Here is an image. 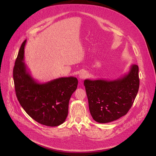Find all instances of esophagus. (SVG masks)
<instances>
[{
  "label": "esophagus",
  "instance_id": "34e87169",
  "mask_svg": "<svg viewBox=\"0 0 156 156\" xmlns=\"http://www.w3.org/2000/svg\"><path fill=\"white\" fill-rule=\"evenodd\" d=\"M87 76H88V73H87V72H86L85 71L81 72L79 75V78L81 79V80H83V79L86 78Z\"/></svg>",
  "mask_w": 156,
  "mask_h": 156
}]
</instances>
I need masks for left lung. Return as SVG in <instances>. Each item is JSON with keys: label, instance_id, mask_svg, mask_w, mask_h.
Listing matches in <instances>:
<instances>
[{"label": "left lung", "instance_id": "left-lung-1", "mask_svg": "<svg viewBox=\"0 0 156 156\" xmlns=\"http://www.w3.org/2000/svg\"><path fill=\"white\" fill-rule=\"evenodd\" d=\"M139 82L136 64L131 65L127 74L116 80H85L89 110L93 119L99 123H107L125 116L134 102Z\"/></svg>", "mask_w": 156, "mask_h": 156}]
</instances>
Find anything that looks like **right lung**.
I'll use <instances>...</instances> for the list:
<instances>
[{"label":"right lung","instance_id":"1","mask_svg":"<svg viewBox=\"0 0 156 156\" xmlns=\"http://www.w3.org/2000/svg\"><path fill=\"white\" fill-rule=\"evenodd\" d=\"M23 42L15 61L13 78L16 95L21 107L39 123L47 126L62 124L68 114L71 96L76 90V77H61L46 83H39L33 78L24 62Z\"/></svg>","mask_w":156,"mask_h":156}]
</instances>
